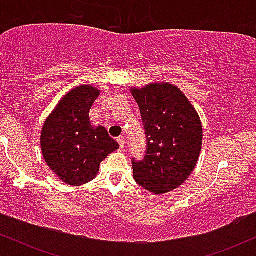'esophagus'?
<instances>
[{"instance_id":"34e87169","label":"esophagus","mask_w":256,"mask_h":256,"mask_svg":"<svg viewBox=\"0 0 256 256\" xmlns=\"http://www.w3.org/2000/svg\"><path fill=\"white\" fill-rule=\"evenodd\" d=\"M118 143H119V146H120V149H124V146H125V138L124 137H119L118 138Z\"/></svg>"}]
</instances>
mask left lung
Masks as SVG:
<instances>
[{
    "label": "left lung",
    "mask_w": 256,
    "mask_h": 256,
    "mask_svg": "<svg viewBox=\"0 0 256 256\" xmlns=\"http://www.w3.org/2000/svg\"><path fill=\"white\" fill-rule=\"evenodd\" d=\"M146 136V152L132 161L140 186L156 195L172 192L189 178L202 148V124L194 106L174 85L152 83L131 89Z\"/></svg>",
    "instance_id": "1"
}]
</instances>
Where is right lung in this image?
Instances as JSON below:
<instances>
[{"mask_svg":"<svg viewBox=\"0 0 256 256\" xmlns=\"http://www.w3.org/2000/svg\"><path fill=\"white\" fill-rule=\"evenodd\" d=\"M100 90L80 85L61 98L44 122L40 149L46 165L66 184L89 183L98 173L100 164L119 143L104 126L90 124L89 112Z\"/></svg>","mask_w":256,"mask_h":256,"instance_id":"add662e5","label":"right lung"}]
</instances>
